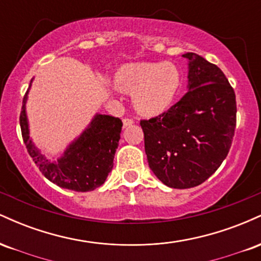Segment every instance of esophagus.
I'll return each instance as SVG.
<instances>
[{"label": "esophagus", "mask_w": 261, "mask_h": 261, "mask_svg": "<svg viewBox=\"0 0 261 261\" xmlns=\"http://www.w3.org/2000/svg\"><path fill=\"white\" fill-rule=\"evenodd\" d=\"M134 122L135 121L133 120V119H130V118L122 119V125H124V127H128V126H130V125H133Z\"/></svg>", "instance_id": "1"}]
</instances>
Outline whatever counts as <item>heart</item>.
Returning a JSON list of instances; mask_svg holds the SVG:
<instances>
[{
	"instance_id": "1",
	"label": "heart",
	"mask_w": 261,
	"mask_h": 261,
	"mask_svg": "<svg viewBox=\"0 0 261 261\" xmlns=\"http://www.w3.org/2000/svg\"><path fill=\"white\" fill-rule=\"evenodd\" d=\"M120 91L134 93V106L143 115H155L174 99L180 74L174 65L161 62H135L121 66L114 76Z\"/></svg>"
}]
</instances>
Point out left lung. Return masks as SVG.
<instances>
[{"label":"left lung","mask_w":261,"mask_h":261,"mask_svg":"<svg viewBox=\"0 0 261 261\" xmlns=\"http://www.w3.org/2000/svg\"><path fill=\"white\" fill-rule=\"evenodd\" d=\"M189 92L168 110L141 120L149 168L167 187L189 189L214 174L228 154L236 93L220 67L188 53Z\"/></svg>","instance_id":"1"}]
</instances>
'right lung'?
I'll return each instance as SVG.
<instances>
[{
	"label": "right lung",
	"instance_id": "add662e5",
	"mask_svg": "<svg viewBox=\"0 0 261 261\" xmlns=\"http://www.w3.org/2000/svg\"><path fill=\"white\" fill-rule=\"evenodd\" d=\"M27 91L19 115L20 131L27 151L43 175L60 188L68 190L92 191L104 184L113 169V160L119 146L122 122L119 118L97 114L85 133L68 146L58 161L41 154L29 139L25 114Z\"/></svg>",
	"mask_w": 261,
	"mask_h": 261
}]
</instances>
